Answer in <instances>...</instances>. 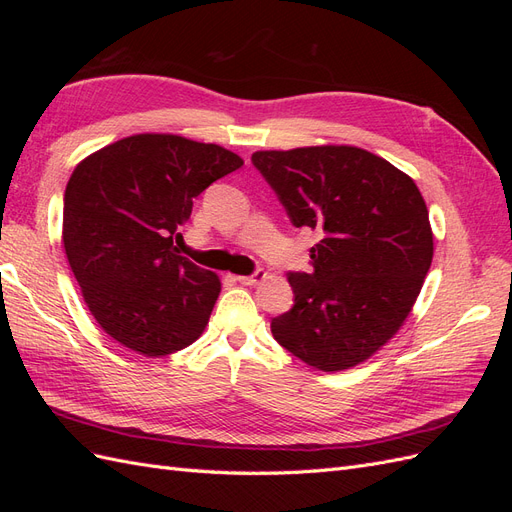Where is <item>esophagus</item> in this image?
Listing matches in <instances>:
<instances>
[{"mask_svg": "<svg viewBox=\"0 0 512 512\" xmlns=\"http://www.w3.org/2000/svg\"><path fill=\"white\" fill-rule=\"evenodd\" d=\"M265 280H267V273L262 271V269L254 271L252 275H239V277H237V282H239V284H245V286H256V284L265 282Z\"/></svg>", "mask_w": 512, "mask_h": 512, "instance_id": "esophagus-1", "label": "esophagus"}]
</instances>
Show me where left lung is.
<instances>
[{"label":"left lung","mask_w":512,"mask_h":512,"mask_svg":"<svg viewBox=\"0 0 512 512\" xmlns=\"http://www.w3.org/2000/svg\"><path fill=\"white\" fill-rule=\"evenodd\" d=\"M252 164L292 226L320 232L312 271H290L294 305L271 333L301 361L342 371L399 331L433 258L427 205L416 183L374 153L324 145L256 151Z\"/></svg>","instance_id":"1"}]
</instances>
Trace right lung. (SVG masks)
<instances>
[{"label": "right lung", "mask_w": 512, "mask_h": 512, "mask_svg": "<svg viewBox=\"0 0 512 512\" xmlns=\"http://www.w3.org/2000/svg\"><path fill=\"white\" fill-rule=\"evenodd\" d=\"M243 166L220 145L136 134L91 153L66 185L64 247L91 316L145 356L200 337L218 301V275L179 256L173 241L194 198Z\"/></svg>", "instance_id": "add662e5"}]
</instances>
